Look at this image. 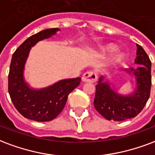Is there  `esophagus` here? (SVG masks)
<instances>
[{
  "mask_svg": "<svg viewBox=\"0 0 155 155\" xmlns=\"http://www.w3.org/2000/svg\"><path fill=\"white\" fill-rule=\"evenodd\" d=\"M82 81L84 82H91V83H94V82L97 81V74L93 71H86L83 74V76H82Z\"/></svg>",
  "mask_w": 155,
  "mask_h": 155,
  "instance_id": "34e87169",
  "label": "esophagus"
}]
</instances>
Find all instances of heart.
Returning <instances> with one entry per match:
<instances>
[{"label": "heart", "mask_w": 155, "mask_h": 155, "mask_svg": "<svg viewBox=\"0 0 155 155\" xmlns=\"http://www.w3.org/2000/svg\"><path fill=\"white\" fill-rule=\"evenodd\" d=\"M117 50V47L113 44H108V45L104 46L101 49V51H102V53L104 55L107 54H109V53H112L113 51H115ZM121 55H117L115 58V61H119L121 58Z\"/></svg>", "instance_id": "1"}]
</instances>
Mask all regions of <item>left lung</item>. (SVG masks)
Here are the masks:
<instances>
[{
    "label": "left lung",
    "instance_id": "left-lung-1",
    "mask_svg": "<svg viewBox=\"0 0 155 155\" xmlns=\"http://www.w3.org/2000/svg\"><path fill=\"white\" fill-rule=\"evenodd\" d=\"M136 46L137 57L135 62L141 66L130 70L137 81L136 92L127 97L117 94L110 89L108 84L103 82V77H100L96 85L94 105L95 109L107 120L124 121L135 117L143 110L150 98L151 61L141 46Z\"/></svg>",
    "mask_w": 155,
    "mask_h": 155
}]
</instances>
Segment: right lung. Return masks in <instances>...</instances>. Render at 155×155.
Listing matches in <instances>:
<instances>
[{
  "mask_svg": "<svg viewBox=\"0 0 155 155\" xmlns=\"http://www.w3.org/2000/svg\"><path fill=\"white\" fill-rule=\"evenodd\" d=\"M59 29L48 28L26 39L12 56L8 75V91L14 106L25 117L37 121H49L57 117L66 105L70 93L81 83L80 77L63 80L41 90L29 89L25 83L23 71L31 47Z\"/></svg>",
  "mask_w": 155,
  "mask_h": 155,
  "instance_id": "add662e5",
  "label": "right lung"
}]
</instances>
